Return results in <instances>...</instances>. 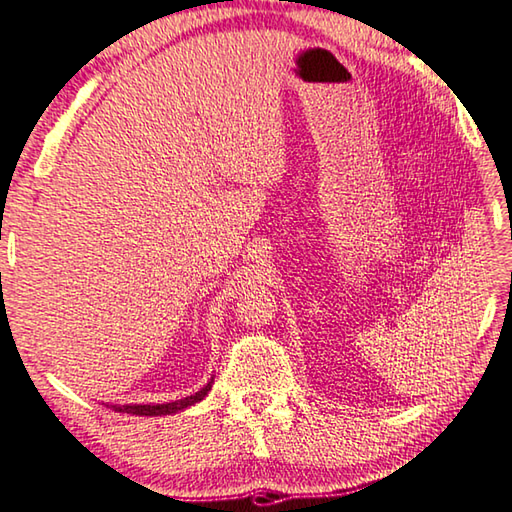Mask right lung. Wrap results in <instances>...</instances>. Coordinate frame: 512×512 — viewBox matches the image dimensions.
Returning <instances> with one entry per match:
<instances>
[{
    "label": "right lung",
    "instance_id": "right-lung-1",
    "mask_svg": "<svg viewBox=\"0 0 512 512\" xmlns=\"http://www.w3.org/2000/svg\"><path fill=\"white\" fill-rule=\"evenodd\" d=\"M208 390H211V383L204 385L199 392L195 395H190L186 399H179V401H172V404H156V406H111L117 413H129V415H149V417H156V415H170V413H179V410L188 408L192 404H197V401L204 399L208 395Z\"/></svg>",
    "mask_w": 512,
    "mask_h": 512
}]
</instances>
